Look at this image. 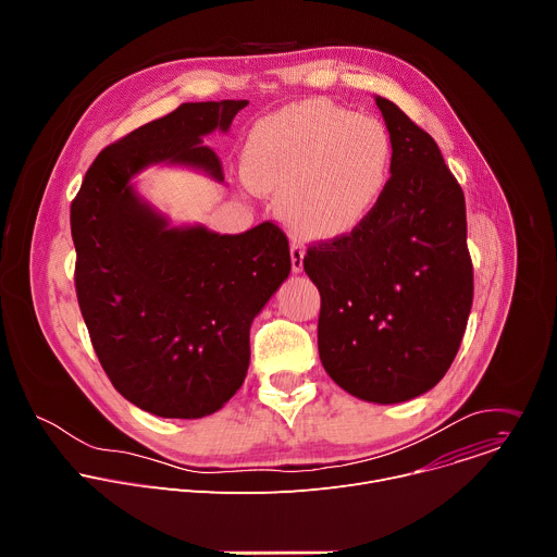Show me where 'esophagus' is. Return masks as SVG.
<instances>
[{"mask_svg":"<svg viewBox=\"0 0 557 557\" xmlns=\"http://www.w3.org/2000/svg\"><path fill=\"white\" fill-rule=\"evenodd\" d=\"M304 247L299 243H293L290 245V267L295 273H299L304 269Z\"/></svg>","mask_w":557,"mask_h":557,"instance_id":"1","label":"esophagus"}]
</instances>
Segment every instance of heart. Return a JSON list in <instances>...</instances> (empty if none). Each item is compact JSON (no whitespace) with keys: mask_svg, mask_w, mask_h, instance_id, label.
I'll return each mask as SVG.
<instances>
[{"mask_svg":"<svg viewBox=\"0 0 557 557\" xmlns=\"http://www.w3.org/2000/svg\"><path fill=\"white\" fill-rule=\"evenodd\" d=\"M394 163L387 127L329 99H308L260 119L243 172L301 235L329 240L355 231L383 200Z\"/></svg>","mask_w":557,"mask_h":557,"instance_id":"heart-1","label":"heart"}]
</instances>
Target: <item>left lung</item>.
Returning <instances> with one entry per match:
<instances>
[{"label":"left lung","mask_w":557,"mask_h":557,"mask_svg":"<svg viewBox=\"0 0 557 557\" xmlns=\"http://www.w3.org/2000/svg\"><path fill=\"white\" fill-rule=\"evenodd\" d=\"M394 145L387 191L355 231L310 245L320 359L357 399L401 404L449 370L473 299L465 196L434 138L376 97Z\"/></svg>","instance_id":"left-lung-1"}]
</instances>
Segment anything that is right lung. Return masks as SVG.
Masks as SVG:
<instances>
[{"instance_id": "1", "label": "right lung", "mask_w": 557, "mask_h": 557, "mask_svg": "<svg viewBox=\"0 0 557 557\" xmlns=\"http://www.w3.org/2000/svg\"><path fill=\"white\" fill-rule=\"evenodd\" d=\"M249 101L183 103L108 145L70 205L74 286L92 348L112 385L163 419H202L240 389L253 317L290 273L286 233L262 222L220 235L170 226L132 189L153 163L224 181L202 145Z\"/></svg>"}]
</instances>
